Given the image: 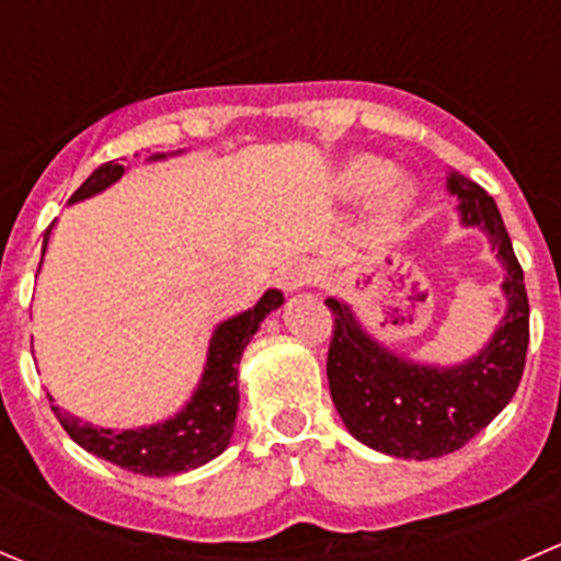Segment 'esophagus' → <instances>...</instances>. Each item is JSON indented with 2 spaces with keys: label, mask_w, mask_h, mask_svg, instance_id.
I'll return each mask as SVG.
<instances>
[{
  "label": "esophagus",
  "mask_w": 561,
  "mask_h": 561,
  "mask_svg": "<svg viewBox=\"0 0 561 561\" xmlns=\"http://www.w3.org/2000/svg\"><path fill=\"white\" fill-rule=\"evenodd\" d=\"M312 276H314V271L307 260H293V263H287L285 268H282L279 285H282V290L290 293L293 296V293H301L304 287L312 282Z\"/></svg>",
  "instance_id": "esophagus-1"
}]
</instances>
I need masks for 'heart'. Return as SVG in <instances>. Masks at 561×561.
<instances>
[{
    "label": "heart",
    "instance_id": "b5f03b06",
    "mask_svg": "<svg viewBox=\"0 0 561 561\" xmlns=\"http://www.w3.org/2000/svg\"><path fill=\"white\" fill-rule=\"evenodd\" d=\"M336 190L339 195L355 203L375 197L377 214L386 222L404 217L407 211H412L417 201V186L412 181L399 179L396 168L388 160L369 154L353 157V160H347L339 168Z\"/></svg>",
    "mask_w": 561,
    "mask_h": 561
}]
</instances>
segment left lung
<instances>
[{"label":"left lung","instance_id":"8db88e82","mask_svg":"<svg viewBox=\"0 0 561 561\" xmlns=\"http://www.w3.org/2000/svg\"><path fill=\"white\" fill-rule=\"evenodd\" d=\"M445 190L458 201V222L485 233L505 268L507 309L478 353L450 366L421 364L371 336L347 301L325 298L333 312L325 371L339 417L366 448L412 461L454 454L483 432L511 404L529 347L524 271L494 197L458 171Z\"/></svg>","mask_w":561,"mask_h":561}]
</instances>
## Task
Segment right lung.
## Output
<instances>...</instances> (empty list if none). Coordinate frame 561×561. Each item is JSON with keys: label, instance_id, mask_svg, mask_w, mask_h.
<instances>
[{"label": "right lung", "instance_id": "add662e5", "mask_svg": "<svg viewBox=\"0 0 561 561\" xmlns=\"http://www.w3.org/2000/svg\"><path fill=\"white\" fill-rule=\"evenodd\" d=\"M173 154H181V151H173ZM165 157L171 154H151L149 162H160ZM124 171L127 168L116 165V162L100 165L98 171L78 186L76 195L70 197V206L105 192L107 186L122 179ZM50 228L45 230L43 254L45 247H48ZM39 265H43V260H39ZM282 304H285L282 290L268 287L254 307L228 317V320H222L214 328L211 339H208L206 366H203V375L197 380L195 393L168 421L151 423V426L122 428V432L118 428H103L61 410L59 404H54V396L48 393L50 410L59 417L61 428L70 434V439H76L83 450H89V454H94L98 458H105V461L116 463V467L127 469V472L149 474V478H168V474L190 472V469L203 467L211 458L225 454L230 439H233L241 399V353L252 342L260 322L271 312H276Z\"/></svg>", "mask_w": 561, "mask_h": 561}]
</instances>
